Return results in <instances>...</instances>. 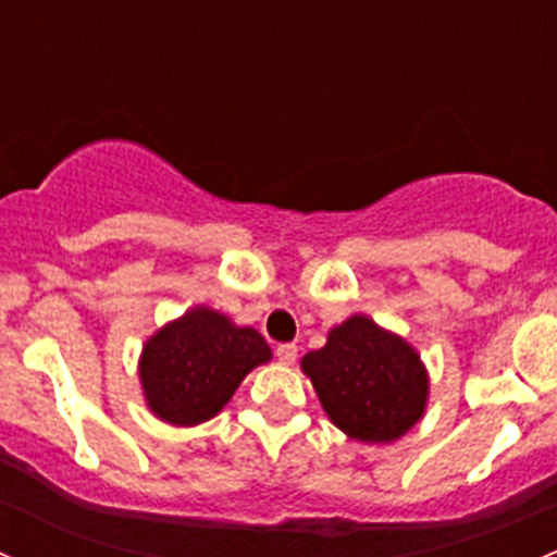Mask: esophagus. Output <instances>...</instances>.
Listing matches in <instances>:
<instances>
[{
  "label": "esophagus",
  "mask_w": 557,
  "mask_h": 557,
  "mask_svg": "<svg viewBox=\"0 0 557 557\" xmlns=\"http://www.w3.org/2000/svg\"><path fill=\"white\" fill-rule=\"evenodd\" d=\"M296 345L294 342H285V345H277V361L280 363H294L296 361Z\"/></svg>",
  "instance_id": "esophagus-1"
}]
</instances>
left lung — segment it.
<instances>
[{
  "instance_id": "obj_1",
  "label": "left lung",
  "mask_w": 557,
  "mask_h": 557,
  "mask_svg": "<svg viewBox=\"0 0 557 557\" xmlns=\"http://www.w3.org/2000/svg\"><path fill=\"white\" fill-rule=\"evenodd\" d=\"M301 369L331 423L369 445L401 440L429 404L418 350L367 314L331 329L325 345L301 358Z\"/></svg>"
}]
</instances>
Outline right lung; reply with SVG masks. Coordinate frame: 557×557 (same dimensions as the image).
<instances>
[{
    "label": "right lung",
    "mask_w": 557,
    "mask_h": 557,
    "mask_svg": "<svg viewBox=\"0 0 557 557\" xmlns=\"http://www.w3.org/2000/svg\"><path fill=\"white\" fill-rule=\"evenodd\" d=\"M267 361L272 350L256 329L194 307L145 342L139 383L156 418L199 425L215 418L247 374Z\"/></svg>",
    "instance_id": "right-lung-1"
}]
</instances>
